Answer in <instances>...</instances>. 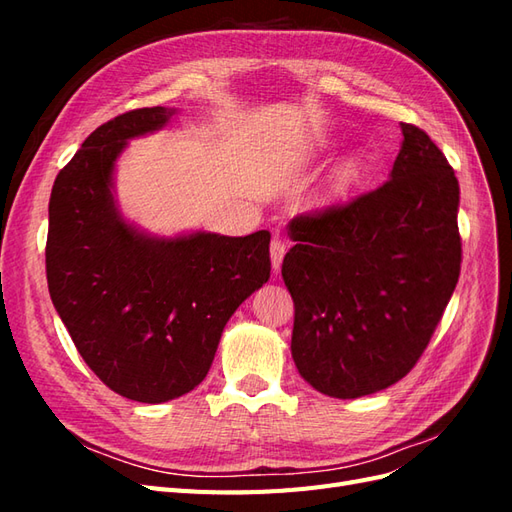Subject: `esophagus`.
Instances as JSON below:
<instances>
[{
  "mask_svg": "<svg viewBox=\"0 0 512 512\" xmlns=\"http://www.w3.org/2000/svg\"><path fill=\"white\" fill-rule=\"evenodd\" d=\"M286 254V245L280 237H273L271 239V265L273 269H280L282 267V260Z\"/></svg>",
  "mask_w": 512,
  "mask_h": 512,
  "instance_id": "obj_1",
  "label": "esophagus"
}]
</instances>
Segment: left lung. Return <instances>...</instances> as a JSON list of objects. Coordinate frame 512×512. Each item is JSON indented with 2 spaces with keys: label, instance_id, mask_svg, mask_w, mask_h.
I'll return each mask as SVG.
<instances>
[{
  "label": "left lung",
  "instance_id": "left-lung-1",
  "mask_svg": "<svg viewBox=\"0 0 512 512\" xmlns=\"http://www.w3.org/2000/svg\"><path fill=\"white\" fill-rule=\"evenodd\" d=\"M391 179L301 213L282 277L294 301L292 359L316 391L354 399L421 359L461 271L459 183L427 132L401 123Z\"/></svg>",
  "mask_w": 512,
  "mask_h": 512
}]
</instances>
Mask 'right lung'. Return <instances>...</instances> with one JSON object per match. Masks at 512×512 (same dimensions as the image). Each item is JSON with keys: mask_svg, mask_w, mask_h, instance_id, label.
<instances>
[{"mask_svg": "<svg viewBox=\"0 0 512 512\" xmlns=\"http://www.w3.org/2000/svg\"><path fill=\"white\" fill-rule=\"evenodd\" d=\"M175 111L134 108L91 132L49 200L46 282L59 318L108 389L143 404L205 380L235 309L269 280V230L151 239L119 218L115 160Z\"/></svg>", "mask_w": 512, "mask_h": 512, "instance_id": "obj_1", "label": "right lung"}]
</instances>
